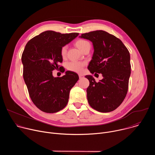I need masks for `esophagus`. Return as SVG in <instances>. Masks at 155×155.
I'll return each instance as SVG.
<instances>
[{
	"label": "esophagus",
	"instance_id": "1",
	"mask_svg": "<svg viewBox=\"0 0 155 155\" xmlns=\"http://www.w3.org/2000/svg\"><path fill=\"white\" fill-rule=\"evenodd\" d=\"M84 78V76L83 75H79V78L80 79H82Z\"/></svg>",
	"mask_w": 155,
	"mask_h": 155
}]
</instances>
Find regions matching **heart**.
Listing matches in <instances>:
<instances>
[{
  "label": "heart",
  "mask_w": 155,
  "mask_h": 155,
  "mask_svg": "<svg viewBox=\"0 0 155 155\" xmlns=\"http://www.w3.org/2000/svg\"><path fill=\"white\" fill-rule=\"evenodd\" d=\"M75 46L83 52V51L87 47L90 45V43L89 41L87 40H83V39H78L75 42ZM67 47L63 46L61 49V56L62 58H65L66 57V54H67ZM85 64L84 62H77V61H72L67 64V69L69 71L80 73L82 71L83 68L84 67Z\"/></svg>",
  "instance_id": "heart-1"
}]
</instances>
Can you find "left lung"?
<instances>
[{"mask_svg": "<svg viewBox=\"0 0 155 155\" xmlns=\"http://www.w3.org/2000/svg\"><path fill=\"white\" fill-rule=\"evenodd\" d=\"M80 37L90 40L93 45L88 70L103 77L97 83L93 76H85L90 81L86 90L88 103L100 112L114 111L127 93L131 69L129 52L119 38L104 31L82 34Z\"/></svg>", "mask_w": 155, "mask_h": 155, "instance_id": "8db88e82", "label": "left lung"}]
</instances>
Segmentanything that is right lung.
<instances>
[{"mask_svg": "<svg viewBox=\"0 0 155 155\" xmlns=\"http://www.w3.org/2000/svg\"><path fill=\"white\" fill-rule=\"evenodd\" d=\"M78 34L47 31L26 44L21 57L23 78L32 101L42 112H58L68 103L70 91L79 79L78 74L66 71L65 75L54 77L52 71L61 68V48Z\"/></svg>", "mask_w": 155, "mask_h": 155, "instance_id": "obj_1", "label": "right lung"}]
</instances>
